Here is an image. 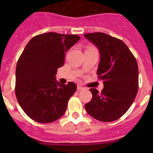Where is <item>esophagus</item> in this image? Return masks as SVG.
I'll use <instances>...</instances> for the list:
<instances>
[{
    "label": "esophagus",
    "instance_id": "esophagus-1",
    "mask_svg": "<svg viewBox=\"0 0 153 153\" xmlns=\"http://www.w3.org/2000/svg\"><path fill=\"white\" fill-rule=\"evenodd\" d=\"M85 87H83V86H79V85H78L77 86V90H84Z\"/></svg>",
    "mask_w": 153,
    "mask_h": 153
}]
</instances>
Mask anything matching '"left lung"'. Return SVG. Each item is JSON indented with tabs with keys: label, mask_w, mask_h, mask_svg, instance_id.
<instances>
[{
	"label": "left lung",
	"mask_w": 153,
	"mask_h": 153,
	"mask_svg": "<svg viewBox=\"0 0 153 153\" xmlns=\"http://www.w3.org/2000/svg\"><path fill=\"white\" fill-rule=\"evenodd\" d=\"M84 36L100 51L97 74L104 84L101 92L90 89L93 97L85 104V109L99 121L112 122L123 117L136 98L139 89L137 62L120 39L100 32L86 33Z\"/></svg>",
	"instance_id": "8db88e82"
}]
</instances>
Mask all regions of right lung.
Instances as JSON below:
<instances>
[{
  "mask_svg": "<svg viewBox=\"0 0 153 153\" xmlns=\"http://www.w3.org/2000/svg\"><path fill=\"white\" fill-rule=\"evenodd\" d=\"M80 39L78 35L49 32L31 39L16 67L15 94L24 113L36 122L50 123L60 119L76 90L73 82L62 84L56 72L65 53Z\"/></svg>",
  "mask_w": 153,
  "mask_h": 153,
  "instance_id": "obj_1",
  "label": "right lung"
}]
</instances>
